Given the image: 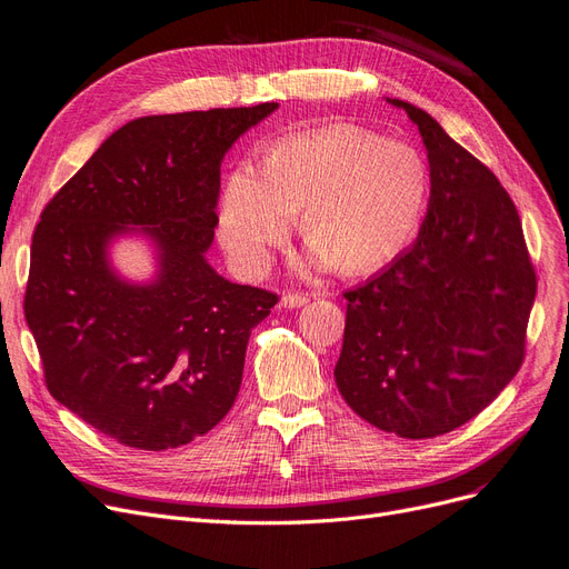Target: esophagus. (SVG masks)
<instances>
[{
  "mask_svg": "<svg viewBox=\"0 0 569 569\" xmlns=\"http://www.w3.org/2000/svg\"><path fill=\"white\" fill-rule=\"evenodd\" d=\"M280 303H282L284 308H301V306H306V303H308V293H299V291H287V293H282Z\"/></svg>",
  "mask_w": 569,
  "mask_h": 569,
  "instance_id": "obj_1",
  "label": "esophagus"
}]
</instances>
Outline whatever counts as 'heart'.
<instances>
[{
    "mask_svg": "<svg viewBox=\"0 0 569 569\" xmlns=\"http://www.w3.org/2000/svg\"><path fill=\"white\" fill-rule=\"evenodd\" d=\"M428 188V167L409 143L360 127L293 133L266 152L261 173L240 167L228 176L219 240L234 268L259 276L301 211L310 263L362 276L415 238Z\"/></svg>",
    "mask_w": 569,
    "mask_h": 569,
    "instance_id": "b5f03b06",
    "label": "heart"
}]
</instances>
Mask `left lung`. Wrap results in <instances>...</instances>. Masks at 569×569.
<instances>
[{
	"instance_id": "1",
	"label": "left lung",
	"mask_w": 569,
	"mask_h": 569,
	"mask_svg": "<svg viewBox=\"0 0 569 569\" xmlns=\"http://www.w3.org/2000/svg\"><path fill=\"white\" fill-rule=\"evenodd\" d=\"M386 101L421 133L430 200L417 242L343 293L335 379L358 417L421 440L471 421L518 375L537 276L497 176L426 110Z\"/></svg>"
}]
</instances>
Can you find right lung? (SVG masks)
Listing matches in <instances>:
<instances>
[{"mask_svg": "<svg viewBox=\"0 0 569 569\" xmlns=\"http://www.w3.org/2000/svg\"><path fill=\"white\" fill-rule=\"evenodd\" d=\"M278 103L150 114L117 129L37 223L26 320L49 393L127 447L162 452L209 433L242 383L251 329L278 303L207 261L221 162ZM143 233L159 253L129 283L109 244Z\"/></svg>", "mask_w": 569, "mask_h": 569, "instance_id": "1", "label": "right lung"}]
</instances>
